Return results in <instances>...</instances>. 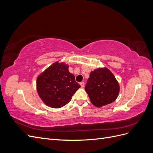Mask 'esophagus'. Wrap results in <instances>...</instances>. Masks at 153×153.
Here are the masks:
<instances>
[{
    "label": "esophagus",
    "instance_id": "esophagus-1",
    "mask_svg": "<svg viewBox=\"0 0 153 153\" xmlns=\"http://www.w3.org/2000/svg\"><path fill=\"white\" fill-rule=\"evenodd\" d=\"M80 85H81L82 87H84V85H85V83L84 82H82L80 83Z\"/></svg>",
    "mask_w": 153,
    "mask_h": 153
}]
</instances>
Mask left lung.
<instances>
[{"label": "left lung", "instance_id": "8db88e82", "mask_svg": "<svg viewBox=\"0 0 153 153\" xmlns=\"http://www.w3.org/2000/svg\"><path fill=\"white\" fill-rule=\"evenodd\" d=\"M85 90L91 103L96 107H101L117 99L119 85L108 69L100 68L91 72Z\"/></svg>", "mask_w": 153, "mask_h": 153}]
</instances>
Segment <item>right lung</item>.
Instances as JSON below:
<instances>
[{
	"instance_id": "right-lung-1",
	"label": "right lung",
	"mask_w": 153,
	"mask_h": 153,
	"mask_svg": "<svg viewBox=\"0 0 153 153\" xmlns=\"http://www.w3.org/2000/svg\"><path fill=\"white\" fill-rule=\"evenodd\" d=\"M65 63L56 62L38 76L37 91L43 102L52 108L66 105L80 85Z\"/></svg>"
}]
</instances>
